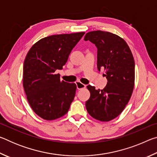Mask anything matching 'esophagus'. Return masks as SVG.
<instances>
[{
    "label": "esophagus",
    "mask_w": 157,
    "mask_h": 157,
    "mask_svg": "<svg viewBox=\"0 0 157 157\" xmlns=\"http://www.w3.org/2000/svg\"><path fill=\"white\" fill-rule=\"evenodd\" d=\"M75 84H76V86H77V89H84L85 87H86V85L81 83V82H79V81L76 82Z\"/></svg>",
    "instance_id": "obj_1"
}]
</instances>
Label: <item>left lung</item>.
I'll list each match as a JSON object with an SVG mask.
<instances>
[{
    "instance_id": "obj_1",
    "label": "left lung",
    "mask_w": 157,
    "mask_h": 157,
    "mask_svg": "<svg viewBox=\"0 0 157 157\" xmlns=\"http://www.w3.org/2000/svg\"><path fill=\"white\" fill-rule=\"evenodd\" d=\"M84 39L96 46L98 69L104 68L107 79V86L102 90L87 86L91 96L86 102V110L96 120L109 121L120 115L132 96L135 79L134 57L125 41L109 32H89Z\"/></svg>"
}]
</instances>
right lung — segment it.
<instances>
[{
    "instance_id": "1",
    "label": "right lung",
    "mask_w": 157,
    "mask_h": 157,
    "mask_svg": "<svg viewBox=\"0 0 157 157\" xmlns=\"http://www.w3.org/2000/svg\"><path fill=\"white\" fill-rule=\"evenodd\" d=\"M85 33L45 37L29 50L23 64V84L33 110L44 120L52 121L68 112L75 95L76 84L60 80L71 50Z\"/></svg>"
}]
</instances>
